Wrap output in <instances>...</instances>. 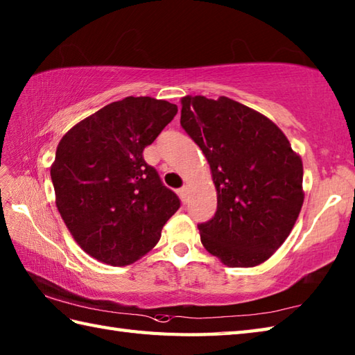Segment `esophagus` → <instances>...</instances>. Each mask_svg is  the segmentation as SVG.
Segmentation results:
<instances>
[{
	"label": "esophagus",
	"instance_id": "obj_1",
	"mask_svg": "<svg viewBox=\"0 0 355 355\" xmlns=\"http://www.w3.org/2000/svg\"><path fill=\"white\" fill-rule=\"evenodd\" d=\"M187 195H189V186L184 184L182 189H180V197H182V200L186 202L187 201Z\"/></svg>",
	"mask_w": 355,
	"mask_h": 355
}]
</instances>
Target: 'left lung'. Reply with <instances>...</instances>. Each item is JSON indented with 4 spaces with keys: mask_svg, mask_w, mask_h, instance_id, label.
Here are the masks:
<instances>
[{
    "mask_svg": "<svg viewBox=\"0 0 355 355\" xmlns=\"http://www.w3.org/2000/svg\"><path fill=\"white\" fill-rule=\"evenodd\" d=\"M180 123L216 187L215 216L198 225L202 245L227 267L266 262L302 209V158L275 122L225 96H184Z\"/></svg>",
    "mask_w": 355,
    "mask_h": 355,
    "instance_id": "8db88e82",
    "label": "left lung"
}]
</instances>
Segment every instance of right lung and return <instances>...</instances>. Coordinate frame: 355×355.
Returning a JSON list of instances; mask_svg holds the SVG:
<instances>
[{
	"instance_id": "1",
	"label": "right lung",
	"mask_w": 355,
	"mask_h": 355,
	"mask_svg": "<svg viewBox=\"0 0 355 355\" xmlns=\"http://www.w3.org/2000/svg\"><path fill=\"white\" fill-rule=\"evenodd\" d=\"M177 105L125 97L80 120L61 139L50 175L56 207L79 247L125 267L153 250L180 200L143 158Z\"/></svg>"
}]
</instances>
